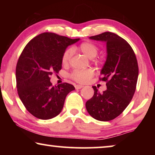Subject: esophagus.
Returning <instances> with one entry per match:
<instances>
[{
  "mask_svg": "<svg viewBox=\"0 0 155 155\" xmlns=\"http://www.w3.org/2000/svg\"><path fill=\"white\" fill-rule=\"evenodd\" d=\"M75 87V89H77V90H79V89H81L83 87V86L80 85V84H76Z\"/></svg>",
  "mask_w": 155,
  "mask_h": 155,
  "instance_id": "esophagus-1",
  "label": "esophagus"
}]
</instances>
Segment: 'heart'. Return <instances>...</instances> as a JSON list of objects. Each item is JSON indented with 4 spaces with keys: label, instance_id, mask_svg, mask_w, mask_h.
I'll return each instance as SVG.
<instances>
[{
    "label": "heart",
    "instance_id": "heart-1",
    "mask_svg": "<svg viewBox=\"0 0 155 155\" xmlns=\"http://www.w3.org/2000/svg\"><path fill=\"white\" fill-rule=\"evenodd\" d=\"M78 49L85 55L89 58L92 59L98 54L99 48L94 44L92 42H83L78 46ZM73 53V49L72 48H68L65 51L62 56V63L63 64H67L71 60L72 55ZM94 75V71L92 68H87L84 70H75L71 73V77L75 81L84 83L88 81Z\"/></svg>",
    "mask_w": 155,
    "mask_h": 155
}]
</instances>
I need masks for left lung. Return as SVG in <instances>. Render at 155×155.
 I'll return each mask as SVG.
<instances>
[{
  "label": "left lung",
  "instance_id": "obj_1",
  "mask_svg": "<svg viewBox=\"0 0 155 155\" xmlns=\"http://www.w3.org/2000/svg\"><path fill=\"white\" fill-rule=\"evenodd\" d=\"M90 39L107 44V59L100 80L107 82V90L100 93L93 86L94 95L86 102V109L96 120L108 121L119 116L134 95L138 78L137 61L130 44L116 34L107 31Z\"/></svg>",
  "mask_w": 155,
  "mask_h": 155
}]
</instances>
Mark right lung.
<instances>
[{
    "label": "right lung",
    "instance_id": "add662e5",
    "mask_svg": "<svg viewBox=\"0 0 155 155\" xmlns=\"http://www.w3.org/2000/svg\"><path fill=\"white\" fill-rule=\"evenodd\" d=\"M80 39H70L51 32L40 34L22 51L16 66L18 95L31 114L39 119L56 117L62 111L65 99L75 90L73 84L53 86L50 76L62 68L66 48Z\"/></svg>",
    "mask_w": 155,
    "mask_h": 155
}]
</instances>
